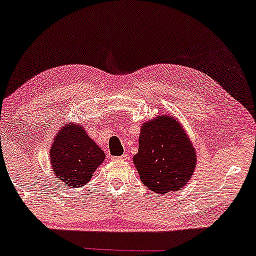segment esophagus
Masks as SVG:
<instances>
[{
  "mask_svg": "<svg viewBox=\"0 0 256 256\" xmlns=\"http://www.w3.org/2000/svg\"><path fill=\"white\" fill-rule=\"evenodd\" d=\"M116 160H119V161H128V156L126 155V154H124V155H122V156H119V158H116Z\"/></svg>",
  "mask_w": 256,
  "mask_h": 256,
  "instance_id": "obj_1",
  "label": "esophagus"
}]
</instances>
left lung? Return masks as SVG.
<instances>
[{
    "label": "left lung",
    "mask_w": 256,
    "mask_h": 256,
    "mask_svg": "<svg viewBox=\"0 0 256 256\" xmlns=\"http://www.w3.org/2000/svg\"><path fill=\"white\" fill-rule=\"evenodd\" d=\"M134 163L142 182L163 194L187 184L194 170L196 156L182 126L172 116H162L142 126Z\"/></svg>",
    "instance_id": "obj_1"
}]
</instances>
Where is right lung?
Segmentation results:
<instances>
[{"label":"right lung","mask_w":256,"mask_h":256,"mask_svg":"<svg viewBox=\"0 0 256 256\" xmlns=\"http://www.w3.org/2000/svg\"><path fill=\"white\" fill-rule=\"evenodd\" d=\"M51 166L63 184L81 187L104 158V152L83 130L82 126L66 125L51 148Z\"/></svg>","instance_id":"right-lung-1"}]
</instances>
